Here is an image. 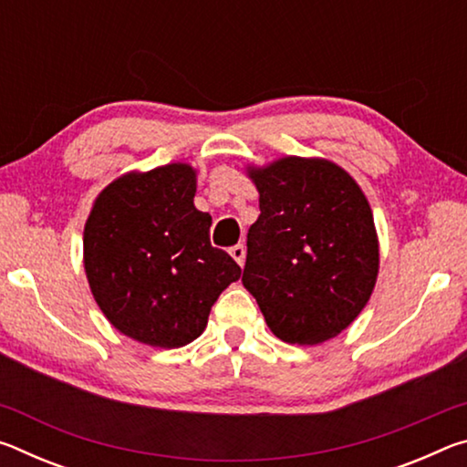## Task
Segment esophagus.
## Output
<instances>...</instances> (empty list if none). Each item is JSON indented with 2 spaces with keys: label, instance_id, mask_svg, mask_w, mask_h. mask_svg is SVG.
I'll use <instances>...</instances> for the list:
<instances>
[{
  "label": "esophagus",
  "instance_id": "obj_1",
  "mask_svg": "<svg viewBox=\"0 0 467 467\" xmlns=\"http://www.w3.org/2000/svg\"><path fill=\"white\" fill-rule=\"evenodd\" d=\"M231 255L234 257V262L243 267V264H244V247H243V244H234V247H231Z\"/></svg>",
  "mask_w": 467,
  "mask_h": 467
}]
</instances>
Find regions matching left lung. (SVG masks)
I'll return each mask as SVG.
<instances>
[{"label": "left lung", "instance_id": "left-lung-1", "mask_svg": "<svg viewBox=\"0 0 467 467\" xmlns=\"http://www.w3.org/2000/svg\"><path fill=\"white\" fill-rule=\"evenodd\" d=\"M262 214L247 233L243 286L288 344L337 336L368 303L379 243L365 193L344 169L288 156L249 169Z\"/></svg>", "mask_w": 467, "mask_h": 467}]
</instances>
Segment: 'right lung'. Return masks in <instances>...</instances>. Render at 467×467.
<instances>
[{
	"instance_id": "add662e5",
	"label": "right lung",
	"mask_w": 467,
	"mask_h": 467,
	"mask_svg": "<svg viewBox=\"0 0 467 467\" xmlns=\"http://www.w3.org/2000/svg\"><path fill=\"white\" fill-rule=\"evenodd\" d=\"M195 171L167 164L102 192L84 226V267L100 311L128 337L181 348L208 326L220 292L241 278L212 247V216L193 205Z\"/></svg>"
}]
</instances>
